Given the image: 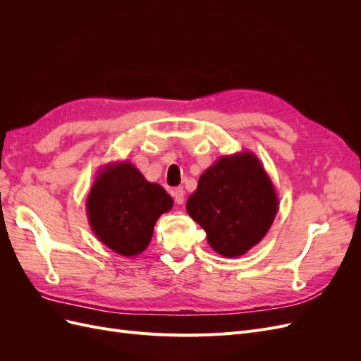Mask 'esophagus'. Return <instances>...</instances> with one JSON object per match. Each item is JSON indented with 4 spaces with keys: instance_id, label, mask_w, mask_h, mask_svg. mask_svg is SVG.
I'll return each instance as SVG.
<instances>
[{
    "instance_id": "34e87169",
    "label": "esophagus",
    "mask_w": 361,
    "mask_h": 361,
    "mask_svg": "<svg viewBox=\"0 0 361 361\" xmlns=\"http://www.w3.org/2000/svg\"><path fill=\"white\" fill-rule=\"evenodd\" d=\"M173 197H174V202H176L178 204H182L183 200H185V190L183 187H178L173 190Z\"/></svg>"
}]
</instances>
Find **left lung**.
<instances>
[{
	"mask_svg": "<svg viewBox=\"0 0 361 361\" xmlns=\"http://www.w3.org/2000/svg\"><path fill=\"white\" fill-rule=\"evenodd\" d=\"M279 211L274 183L250 150L218 158L187 202L207 243L224 257L244 256L271 228Z\"/></svg>",
	"mask_w": 361,
	"mask_h": 361,
	"instance_id": "1",
	"label": "left lung"
}]
</instances>
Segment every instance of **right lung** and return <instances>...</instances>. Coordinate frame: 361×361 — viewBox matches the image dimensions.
<instances>
[{
	"instance_id": "add662e5",
	"label": "right lung",
	"mask_w": 361,
	"mask_h": 361,
	"mask_svg": "<svg viewBox=\"0 0 361 361\" xmlns=\"http://www.w3.org/2000/svg\"><path fill=\"white\" fill-rule=\"evenodd\" d=\"M171 207L167 191L149 182L128 159L102 166L85 202L93 233L123 257L143 253L158 218Z\"/></svg>"
}]
</instances>
